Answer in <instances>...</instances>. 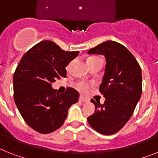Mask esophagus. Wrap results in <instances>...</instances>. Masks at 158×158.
Instances as JSON below:
<instances>
[{
    "label": "esophagus",
    "instance_id": "34e87169",
    "mask_svg": "<svg viewBox=\"0 0 158 158\" xmlns=\"http://www.w3.org/2000/svg\"><path fill=\"white\" fill-rule=\"evenodd\" d=\"M79 101H83V102H88V101H89V99H88V97H83V96H80V97H79Z\"/></svg>",
    "mask_w": 158,
    "mask_h": 158
}]
</instances>
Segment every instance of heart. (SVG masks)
<instances>
[{
    "instance_id": "heart-1",
    "label": "heart",
    "mask_w": 158,
    "mask_h": 158,
    "mask_svg": "<svg viewBox=\"0 0 158 158\" xmlns=\"http://www.w3.org/2000/svg\"><path fill=\"white\" fill-rule=\"evenodd\" d=\"M97 59H101V58H99V57H89V58L87 60V63H88V62H90V61H95V60H97ZM79 88H80L81 90H86V89L88 88V85L86 83H79Z\"/></svg>"
}]
</instances>
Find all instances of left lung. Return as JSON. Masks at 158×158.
Instances as JSON below:
<instances>
[{
  "label": "left lung",
  "instance_id": "left-lung-1",
  "mask_svg": "<svg viewBox=\"0 0 158 158\" xmlns=\"http://www.w3.org/2000/svg\"><path fill=\"white\" fill-rule=\"evenodd\" d=\"M88 54L103 55L106 61L100 85V92L106 101L101 105L91 100L96 110L88 118V123L101 134H114L127 123L140 99L141 69L127 48L112 40L91 48Z\"/></svg>",
  "mask_w": 158,
  "mask_h": 158
}]
</instances>
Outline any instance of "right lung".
Wrapping results in <instances>:
<instances>
[{"label":"right lung","mask_w":158,"mask_h":158,"mask_svg":"<svg viewBox=\"0 0 158 158\" xmlns=\"http://www.w3.org/2000/svg\"><path fill=\"white\" fill-rule=\"evenodd\" d=\"M79 53L44 40L19 61L13 78L15 102L27 125L38 132L48 134L61 127L68 109L78 102L79 94L75 89L69 88L59 94L52 88V83L66 76V67Z\"/></svg>","instance_id":"add662e5"}]
</instances>
